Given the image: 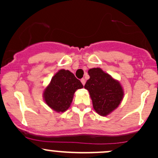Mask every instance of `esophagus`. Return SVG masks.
<instances>
[{
	"mask_svg": "<svg viewBox=\"0 0 158 158\" xmlns=\"http://www.w3.org/2000/svg\"><path fill=\"white\" fill-rule=\"evenodd\" d=\"M81 82H82V85H85V79H81Z\"/></svg>",
	"mask_w": 158,
	"mask_h": 158,
	"instance_id": "34e87169",
	"label": "esophagus"
}]
</instances>
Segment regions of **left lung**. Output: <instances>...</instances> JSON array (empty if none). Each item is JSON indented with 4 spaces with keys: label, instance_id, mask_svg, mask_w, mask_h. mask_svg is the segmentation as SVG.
<instances>
[{
    "label": "left lung",
    "instance_id": "obj_1",
    "mask_svg": "<svg viewBox=\"0 0 158 158\" xmlns=\"http://www.w3.org/2000/svg\"><path fill=\"white\" fill-rule=\"evenodd\" d=\"M88 73L90 78L84 87L90 94L94 109L100 115H108L123 98L122 85L100 68L90 69Z\"/></svg>",
    "mask_w": 158,
    "mask_h": 158
}]
</instances>
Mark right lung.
Masks as SVG:
<instances>
[{
    "label": "right lung",
    "instance_id": "right-lung-1",
    "mask_svg": "<svg viewBox=\"0 0 158 158\" xmlns=\"http://www.w3.org/2000/svg\"><path fill=\"white\" fill-rule=\"evenodd\" d=\"M82 87V84L73 73L69 70L60 69L44 91V100L52 109L63 112L69 108L74 92Z\"/></svg>",
    "mask_w": 158,
    "mask_h": 158
}]
</instances>
